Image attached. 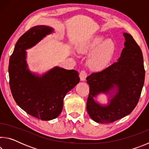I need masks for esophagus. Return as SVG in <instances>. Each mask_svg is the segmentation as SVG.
Here are the masks:
<instances>
[{
    "instance_id": "esophagus-1",
    "label": "esophagus",
    "mask_w": 149,
    "mask_h": 149,
    "mask_svg": "<svg viewBox=\"0 0 149 149\" xmlns=\"http://www.w3.org/2000/svg\"><path fill=\"white\" fill-rule=\"evenodd\" d=\"M87 76V72L85 70H81L79 73V78L81 81H85Z\"/></svg>"
}]
</instances>
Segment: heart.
I'll return each instance as SVG.
<instances>
[{
    "label": "heart",
    "instance_id": "b5f03b06",
    "mask_svg": "<svg viewBox=\"0 0 149 149\" xmlns=\"http://www.w3.org/2000/svg\"><path fill=\"white\" fill-rule=\"evenodd\" d=\"M78 50L82 53H91L88 64L94 70H102L108 67L116 53L117 48L112 39L106 40L101 35H96L80 44Z\"/></svg>",
    "mask_w": 149,
    "mask_h": 149
}]
</instances>
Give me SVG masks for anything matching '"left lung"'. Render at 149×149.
Listing matches in <instances>:
<instances>
[{"instance_id":"1","label":"left lung","mask_w":149,"mask_h":149,"mask_svg":"<svg viewBox=\"0 0 149 149\" xmlns=\"http://www.w3.org/2000/svg\"><path fill=\"white\" fill-rule=\"evenodd\" d=\"M125 47L118 62L107 68L93 72L87 78L89 93L87 111L95 122L109 123L130 114L139 100L145 82V70L142 51L130 34L124 33ZM116 84L118 92L108 106H100L94 97L107 92Z\"/></svg>"}]
</instances>
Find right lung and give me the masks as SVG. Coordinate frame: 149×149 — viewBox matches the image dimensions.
I'll use <instances>...</instances> for the list:
<instances>
[{
    "instance_id": "obj_1",
    "label": "right lung",
    "mask_w": 149,
    "mask_h": 149,
    "mask_svg": "<svg viewBox=\"0 0 149 149\" xmlns=\"http://www.w3.org/2000/svg\"><path fill=\"white\" fill-rule=\"evenodd\" d=\"M52 30L45 26L29 29L17 40L9 61V84L14 100L27 114L42 120L58 116L65 95L79 82V74L74 70L55 67L38 77L26 68L25 50L34 46Z\"/></svg>"
}]
</instances>
